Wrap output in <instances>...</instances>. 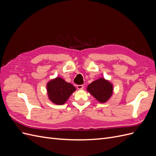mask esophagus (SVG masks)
<instances>
[{
	"mask_svg": "<svg viewBox=\"0 0 156 156\" xmlns=\"http://www.w3.org/2000/svg\"><path fill=\"white\" fill-rule=\"evenodd\" d=\"M77 88L79 90L83 89V84H78V85H77Z\"/></svg>",
	"mask_w": 156,
	"mask_h": 156,
	"instance_id": "34e87169",
	"label": "esophagus"
}]
</instances>
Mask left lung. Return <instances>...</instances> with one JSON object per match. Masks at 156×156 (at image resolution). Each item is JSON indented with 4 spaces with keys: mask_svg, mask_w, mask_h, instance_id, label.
Returning a JSON list of instances; mask_svg holds the SVG:
<instances>
[{
    "mask_svg": "<svg viewBox=\"0 0 156 156\" xmlns=\"http://www.w3.org/2000/svg\"><path fill=\"white\" fill-rule=\"evenodd\" d=\"M112 85L105 79L93 81L87 87V90L101 103L106 102L112 94Z\"/></svg>",
    "mask_w": 156,
    "mask_h": 156,
    "instance_id": "obj_1",
    "label": "left lung"
}]
</instances>
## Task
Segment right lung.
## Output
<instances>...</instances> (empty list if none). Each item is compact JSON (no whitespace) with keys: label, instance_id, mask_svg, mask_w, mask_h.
I'll list each match as a JSON object with an SVG mask.
<instances>
[{"label":"right lung","instance_id":"right-lung-1","mask_svg":"<svg viewBox=\"0 0 156 156\" xmlns=\"http://www.w3.org/2000/svg\"><path fill=\"white\" fill-rule=\"evenodd\" d=\"M49 100L56 105H62L75 90L72 84L66 82L60 77L51 80L47 85Z\"/></svg>","mask_w":156,"mask_h":156}]
</instances>
